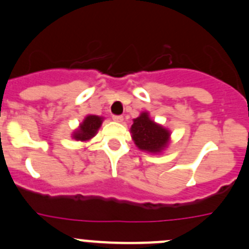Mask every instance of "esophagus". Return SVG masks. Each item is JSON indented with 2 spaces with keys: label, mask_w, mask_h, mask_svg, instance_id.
<instances>
[{
  "label": "esophagus",
  "mask_w": 249,
  "mask_h": 249,
  "mask_svg": "<svg viewBox=\"0 0 249 249\" xmlns=\"http://www.w3.org/2000/svg\"><path fill=\"white\" fill-rule=\"evenodd\" d=\"M112 120H114L115 122H119V124H121V122H124V117H122V116H117V115H115V116H112Z\"/></svg>",
  "instance_id": "obj_1"
}]
</instances>
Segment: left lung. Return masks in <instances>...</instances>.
<instances>
[{
	"label": "left lung",
	"mask_w": 249,
	"mask_h": 249,
	"mask_svg": "<svg viewBox=\"0 0 249 249\" xmlns=\"http://www.w3.org/2000/svg\"><path fill=\"white\" fill-rule=\"evenodd\" d=\"M130 134L137 147L143 152L160 155L170 143L171 132L150 117L148 111L140 112L133 120Z\"/></svg>",
	"instance_id": "8db88e82"
}]
</instances>
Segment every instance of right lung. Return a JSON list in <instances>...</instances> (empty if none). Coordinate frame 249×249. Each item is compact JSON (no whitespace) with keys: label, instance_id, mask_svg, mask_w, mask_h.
<instances>
[{"label":"right lung","instance_id":"obj_1","mask_svg":"<svg viewBox=\"0 0 249 249\" xmlns=\"http://www.w3.org/2000/svg\"><path fill=\"white\" fill-rule=\"evenodd\" d=\"M104 121V117L97 115H87L84 121L79 124V127L71 134V138L76 142H89L97 134Z\"/></svg>","mask_w":249,"mask_h":249}]
</instances>
